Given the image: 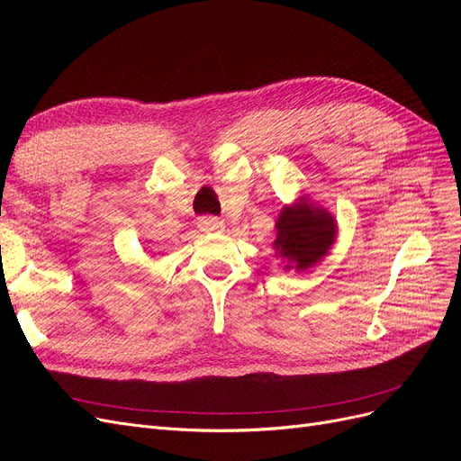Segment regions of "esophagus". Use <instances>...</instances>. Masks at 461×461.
Here are the masks:
<instances>
[{"instance_id":"esophagus-1","label":"esophagus","mask_w":461,"mask_h":461,"mask_svg":"<svg viewBox=\"0 0 461 461\" xmlns=\"http://www.w3.org/2000/svg\"><path fill=\"white\" fill-rule=\"evenodd\" d=\"M200 225L203 230H219L222 229V221H219L217 217H205L200 221Z\"/></svg>"}]
</instances>
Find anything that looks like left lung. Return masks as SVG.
Returning a JSON list of instances; mask_svg holds the SVG:
<instances>
[{
    "mask_svg": "<svg viewBox=\"0 0 461 461\" xmlns=\"http://www.w3.org/2000/svg\"><path fill=\"white\" fill-rule=\"evenodd\" d=\"M337 236V222L325 209L302 200L296 207H285L276 219L275 248L298 271L312 267L323 258ZM290 265H286V269Z\"/></svg>",
    "mask_w": 461,
    "mask_h": 461,
    "instance_id": "1",
    "label": "left lung"
}]
</instances>
